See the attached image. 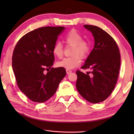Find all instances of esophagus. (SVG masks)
<instances>
[{"label": "esophagus", "instance_id": "34e87169", "mask_svg": "<svg viewBox=\"0 0 134 134\" xmlns=\"http://www.w3.org/2000/svg\"><path fill=\"white\" fill-rule=\"evenodd\" d=\"M66 72H67V74H69L72 72V71L71 70H68V69H66Z\"/></svg>", "mask_w": 134, "mask_h": 134}]
</instances>
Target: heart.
<instances>
[{
  "label": "heart",
  "mask_w": 134,
  "mask_h": 134,
  "mask_svg": "<svg viewBox=\"0 0 134 134\" xmlns=\"http://www.w3.org/2000/svg\"><path fill=\"white\" fill-rule=\"evenodd\" d=\"M82 36L77 30L72 29L69 31L63 37L64 41L67 45L72 46L71 55L72 56L65 58L57 63L59 67L66 69H72L79 66L82 59L86 58L90 51V44L86 40L82 39ZM63 47L60 42H57L53 45L52 52L58 58H62L63 55Z\"/></svg>",
  "instance_id": "heart-1"
}]
</instances>
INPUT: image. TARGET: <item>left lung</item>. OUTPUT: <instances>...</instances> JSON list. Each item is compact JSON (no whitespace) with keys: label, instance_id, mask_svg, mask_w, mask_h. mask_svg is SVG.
I'll return each instance as SVG.
<instances>
[{"label":"left lung","instance_id":"left-lung-1","mask_svg":"<svg viewBox=\"0 0 134 134\" xmlns=\"http://www.w3.org/2000/svg\"><path fill=\"white\" fill-rule=\"evenodd\" d=\"M92 33L94 47L81 69H89L86 74L76 71V87L86 100L96 104L105 100L117 83L120 67V53L118 44L109 34L98 26L85 25Z\"/></svg>","mask_w":134,"mask_h":134}]
</instances>
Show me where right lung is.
<instances>
[{"mask_svg": "<svg viewBox=\"0 0 134 134\" xmlns=\"http://www.w3.org/2000/svg\"><path fill=\"white\" fill-rule=\"evenodd\" d=\"M64 30L63 26L38 28L22 37L14 48L12 66L17 85L33 102L49 99L66 75L64 68L51 67L53 47Z\"/></svg>", "mask_w": 134, "mask_h": 134, "instance_id": "add662e5", "label": "right lung"}]
</instances>
